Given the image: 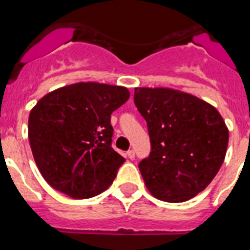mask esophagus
<instances>
[{
	"mask_svg": "<svg viewBox=\"0 0 250 250\" xmlns=\"http://www.w3.org/2000/svg\"><path fill=\"white\" fill-rule=\"evenodd\" d=\"M127 157L129 158V160H133V158H134V151H133V149H129V151L127 152Z\"/></svg>",
	"mask_w": 250,
	"mask_h": 250,
	"instance_id": "esophagus-1",
	"label": "esophagus"
}]
</instances>
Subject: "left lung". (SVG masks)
Segmentation results:
<instances>
[{
  "instance_id": "1",
  "label": "left lung",
  "mask_w": 250,
  "mask_h": 250,
  "mask_svg": "<svg viewBox=\"0 0 250 250\" xmlns=\"http://www.w3.org/2000/svg\"><path fill=\"white\" fill-rule=\"evenodd\" d=\"M134 104L148 127L152 151L140 162L156 199L184 203L206 188L227 155L229 131L215 107L171 88H134Z\"/></svg>"
}]
</instances>
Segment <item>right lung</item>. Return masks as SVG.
Returning <instances> with one entry per match:
<instances>
[{
    "label": "right lung",
    "instance_id": "1",
    "mask_svg": "<svg viewBox=\"0 0 250 250\" xmlns=\"http://www.w3.org/2000/svg\"><path fill=\"white\" fill-rule=\"evenodd\" d=\"M129 98L125 86L80 82L47 93L29 116V141L39 171L71 199L107 190L125 158L112 148L110 114Z\"/></svg>",
    "mask_w": 250,
    "mask_h": 250
}]
</instances>
